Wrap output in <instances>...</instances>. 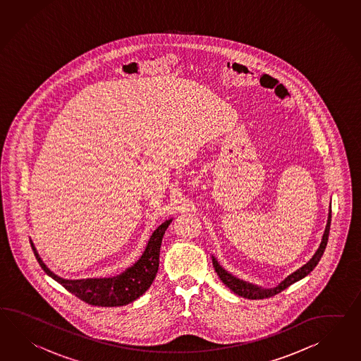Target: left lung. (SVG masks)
<instances>
[{"instance_id": "left-lung-1", "label": "left lung", "mask_w": 361, "mask_h": 361, "mask_svg": "<svg viewBox=\"0 0 361 361\" xmlns=\"http://www.w3.org/2000/svg\"><path fill=\"white\" fill-rule=\"evenodd\" d=\"M330 223H331V206H330V212H329V218H327V224H326L325 232H324V236H322V241L318 246L316 253L314 255L309 259V262L304 264L302 267H300L299 270H296L295 273L288 275L284 281H281L279 286H276L275 288H261L258 286H255L252 283H246L244 281H240L236 276L231 275L228 271H226L219 262L215 259V257H212V264H214V269L216 274L219 275L220 281H223L229 290L232 292H235L238 296L241 298H245V299L250 300H261L267 299V298H271L275 296L276 293H279L281 290L288 288L290 284L296 283V281H301L302 278H305L310 271H313V269L316 267L321 257L325 252L326 245H327V240H329V232H330Z\"/></svg>"}]
</instances>
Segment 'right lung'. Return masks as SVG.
I'll use <instances>...</instances> for the list:
<instances>
[{"label":"right lung","mask_w":361,"mask_h":361,"mask_svg":"<svg viewBox=\"0 0 361 361\" xmlns=\"http://www.w3.org/2000/svg\"><path fill=\"white\" fill-rule=\"evenodd\" d=\"M172 219L166 220L151 235L141 258L126 269L123 274L114 278L104 279H86V281H65L56 274H53L36 250L32 241L31 246L36 259L47 275L59 281L63 288L75 295L78 299L95 307H123L134 300L138 299L146 290L157 276L159 269V255L161 240Z\"/></svg>","instance_id":"obj_1"}]
</instances>
